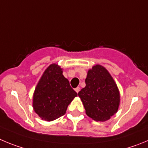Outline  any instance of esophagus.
<instances>
[{
	"instance_id": "esophagus-1",
	"label": "esophagus",
	"mask_w": 148,
	"mask_h": 148,
	"mask_svg": "<svg viewBox=\"0 0 148 148\" xmlns=\"http://www.w3.org/2000/svg\"><path fill=\"white\" fill-rule=\"evenodd\" d=\"M74 90H75L76 92H77V94H78V93H79V90H80V88L77 87V88H76L74 89Z\"/></svg>"
}]
</instances>
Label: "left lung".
I'll list each match as a JSON object with an SVG mask.
<instances>
[{
    "label": "left lung",
    "instance_id": "8db88e82",
    "mask_svg": "<svg viewBox=\"0 0 148 148\" xmlns=\"http://www.w3.org/2000/svg\"><path fill=\"white\" fill-rule=\"evenodd\" d=\"M86 87L78 93L86 113L97 122H106L116 114L120 103L116 83L107 69L95 65L89 69Z\"/></svg>",
    "mask_w": 148,
    "mask_h": 148
}]
</instances>
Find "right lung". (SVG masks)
<instances>
[{"label":"right lung","instance_id":"add662e5","mask_svg":"<svg viewBox=\"0 0 148 148\" xmlns=\"http://www.w3.org/2000/svg\"><path fill=\"white\" fill-rule=\"evenodd\" d=\"M77 96L56 63L45 70L33 94L34 112L42 120L51 122L64 115L69 105Z\"/></svg>","mask_w":148,"mask_h":148}]
</instances>
